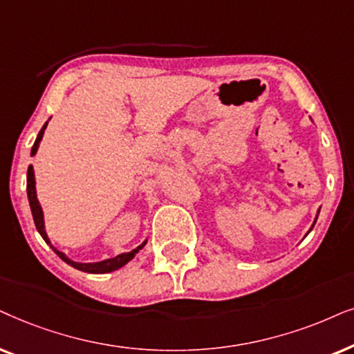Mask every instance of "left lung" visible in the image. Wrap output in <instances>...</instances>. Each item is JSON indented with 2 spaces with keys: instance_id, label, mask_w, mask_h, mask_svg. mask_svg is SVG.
I'll return each mask as SVG.
<instances>
[{
  "instance_id": "obj_1",
  "label": "left lung",
  "mask_w": 354,
  "mask_h": 354,
  "mask_svg": "<svg viewBox=\"0 0 354 354\" xmlns=\"http://www.w3.org/2000/svg\"><path fill=\"white\" fill-rule=\"evenodd\" d=\"M313 226H314V225H313Z\"/></svg>"
}]
</instances>
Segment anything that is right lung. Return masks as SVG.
<instances>
[{"label": "right lung", "instance_id": "1", "mask_svg": "<svg viewBox=\"0 0 354 354\" xmlns=\"http://www.w3.org/2000/svg\"><path fill=\"white\" fill-rule=\"evenodd\" d=\"M46 124H48V122H45L44 128L40 129L39 136H37V139H35V142H34V147H32V155H35L37 149H39V144H40V140H41V136H44V131L46 128ZM27 196H29V204H30L32 216H34L37 230H39V233L41 234V238H44L45 241L50 244V239H48V236H46V233H45L44 212H41V207L39 204V201H37L35 178H34V168H32V167H29V169H27ZM144 244L145 243L140 244V246L138 249H134V251L120 254V256H116V257H113V259H106V261H102V262H95V263H79V262H74V261H71V259L66 257L63 252H59L58 249H55L53 246H51V244H50V246L53 248V251L58 254V256L63 259L66 263H69L71 267L77 268V270H82V272H87V273H106V272L116 270V268H120V267L124 266V263H128L131 259L136 256V252H139V249L144 248Z\"/></svg>", "mask_w": 354, "mask_h": 354}]
</instances>
